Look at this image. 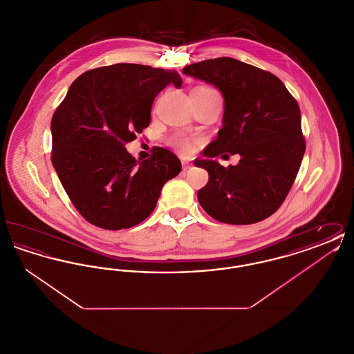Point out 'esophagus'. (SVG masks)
<instances>
[{
  "label": "esophagus",
  "mask_w": 354,
  "mask_h": 354,
  "mask_svg": "<svg viewBox=\"0 0 354 354\" xmlns=\"http://www.w3.org/2000/svg\"><path fill=\"white\" fill-rule=\"evenodd\" d=\"M182 167H183L185 171H187V169H189L192 167V165H191V163H188V162H182Z\"/></svg>",
  "instance_id": "1"
}]
</instances>
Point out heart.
I'll list each match as a JSON object with an SVG mask.
<instances>
[{
  "label": "heart",
  "instance_id": "heart-1",
  "mask_svg": "<svg viewBox=\"0 0 354 354\" xmlns=\"http://www.w3.org/2000/svg\"><path fill=\"white\" fill-rule=\"evenodd\" d=\"M192 91L196 93H202V94H211V93H218L216 90H214L212 87L208 86H198L195 87ZM169 146H172L178 152H180L182 155H189L194 151L195 146H196V140L192 138H188L183 134L172 135L169 139Z\"/></svg>",
  "mask_w": 354,
  "mask_h": 354
}]
</instances>
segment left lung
Returning a JSON list of instances; mask_svg holds the SVG:
<instances>
[{"label":"left lung","mask_w":354,"mask_h":354,"mask_svg":"<svg viewBox=\"0 0 354 354\" xmlns=\"http://www.w3.org/2000/svg\"><path fill=\"white\" fill-rule=\"evenodd\" d=\"M183 73L214 84L224 97L218 138L203 151L204 159L194 162L209 176L198 191L203 209L227 224L267 219L286 201L301 166L299 103L276 75L235 58L207 59ZM227 151L241 160L225 169L213 158Z\"/></svg>","instance_id":"left-lung-1"}]
</instances>
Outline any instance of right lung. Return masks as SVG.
Masks as SVG:
<instances>
[{"label":"right lung","mask_w":354,"mask_h":354,"mask_svg":"<svg viewBox=\"0 0 354 354\" xmlns=\"http://www.w3.org/2000/svg\"><path fill=\"white\" fill-rule=\"evenodd\" d=\"M169 84L182 86L178 71L138 64L93 68L57 107L51 162L88 223L113 231L134 227L150 216L165 183L180 172V160L166 149L136 160L124 147L150 124L152 102Z\"/></svg>","instance_id":"1"}]
</instances>
